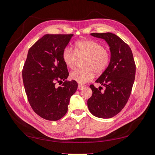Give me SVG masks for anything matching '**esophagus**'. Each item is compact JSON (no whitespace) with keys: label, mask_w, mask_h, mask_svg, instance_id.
I'll return each instance as SVG.
<instances>
[{"label":"esophagus","mask_w":155,"mask_h":155,"mask_svg":"<svg viewBox=\"0 0 155 155\" xmlns=\"http://www.w3.org/2000/svg\"><path fill=\"white\" fill-rule=\"evenodd\" d=\"M84 86L83 85H81V84H78V90H82L83 89V88H84Z\"/></svg>","instance_id":"esophagus-1"}]
</instances>
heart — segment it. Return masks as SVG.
I'll use <instances>...</instances> for the list:
<instances>
[{"label":"heart","mask_w":155,"mask_h":155,"mask_svg":"<svg viewBox=\"0 0 155 155\" xmlns=\"http://www.w3.org/2000/svg\"><path fill=\"white\" fill-rule=\"evenodd\" d=\"M72 51L66 48L62 52V58L64 64L69 68H73L78 58H84L83 68L72 71L69 77L78 83L84 84L93 79L94 72L101 74L106 70L110 62V53L99 42L93 40H83L77 42Z\"/></svg>","instance_id":"b5f03b06"}]
</instances>
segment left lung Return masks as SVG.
<instances>
[{
  "instance_id": "left-lung-1",
  "label": "left lung",
  "mask_w": 155,
  "mask_h": 155,
  "mask_svg": "<svg viewBox=\"0 0 155 155\" xmlns=\"http://www.w3.org/2000/svg\"><path fill=\"white\" fill-rule=\"evenodd\" d=\"M91 35L107 42L110 59L106 70L95 81L105 90L101 92V87L97 88L91 85L93 94L87 105L94 116L109 118L119 113L127 104L135 78L136 66L129 46L118 36L111 32Z\"/></svg>"
}]
</instances>
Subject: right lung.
<instances>
[{
	"label": "right lung",
	"mask_w": 155,
	"mask_h": 155,
	"mask_svg": "<svg viewBox=\"0 0 155 155\" xmlns=\"http://www.w3.org/2000/svg\"><path fill=\"white\" fill-rule=\"evenodd\" d=\"M73 35H45L28 50L22 69V79L28 101L38 116L58 120L68 110L71 96L77 89L74 81H67V67L62 52ZM64 81L57 87V81Z\"/></svg>",
	"instance_id": "1"
}]
</instances>
